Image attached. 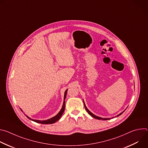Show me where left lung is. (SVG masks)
I'll use <instances>...</instances> for the list:
<instances>
[{"label":"left lung","instance_id":"obj_1","mask_svg":"<svg viewBox=\"0 0 148 148\" xmlns=\"http://www.w3.org/2000/svg\"><path fill=\"white\" fill-rule=\"evenodd\" d=\"M84 107H85V108H86V111H87V112L91 116H92L93 118H96V119H103V120H108V119H110V118H101V117H99V116H96V115H95L94 114H93L92 112H91L88 110V108H87V107H86V104H85V103H84ZM125 111H123L122 112H121V114H119V115H117V116H119L120 115H121L123 112H124Z\"/></svg>","mask_w":148,"mask_h":148}]
</instances>
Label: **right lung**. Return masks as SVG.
<instances>
[{
	"instance_id": "obj_1",
	"label": "right lung",
	"mask_w": 148,
	"mask_h": 148,
	"mask_svg": "<svg viewBox=\"0 0 148 148\" xmlns=\"http://www.w3.org/2000/svg\"><path fill=\"white\" fill-rule=\"evenodd\" d=\"M67 90L66 91H65V93H64V100H65L66 99V95H67ZM65 101H64V102H63V105H62V108L61 109V110L60 111V112L56 115L54 116V117L50 118V119H49L47 120H46V121H40V120H35V119H31L30 118H29L28 116L26 115L29 119H31L32 121H34L36 122H37V123H43V124H51V123H55L56 122H57V121H58L60 119V118H61V115H62L63 112H64V110H65Z\"/></svg>"
}]
</instances>
